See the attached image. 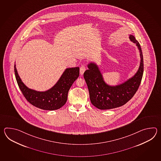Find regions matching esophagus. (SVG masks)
<instances>
[{
  "label": "esophagus",
  "instance_id": "34e87169",
  "mask_svg": "<svg viewBox=\"0 0 161 161\" xmlns=\"http://www.w3.org/2000/svg\"><path fill=\"white\" fill-rule=\"evenodd\" d=\"M86 69V67L85 65H81V67H80V74L81 75H83V73L85 71Z\"/></svg>",
  "mask_w": 161,
  "mask_h": 161
}]
</instances>
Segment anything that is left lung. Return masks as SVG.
I'll return each instance as SVG.
<instances>
[{
	"mask_svg": "<svg viewBox=\"0 0 161 161\" xmlns=\"http://www.w3.org/2000/svg\"><path fill=\"white\" fill-rule=\"evenodd\" d=\"M130 39L136 45L140 56V66L130 79L119 85H108L103 79L98 67L94 63L89 64V69L84 72L83 76L89 89L90 101L99 109H111L123 106L134 97L140 86L143 74V53L139 42L134 36L130 35Z\"/></svg>",
	"mask_w": 161,
	"mask_h": 161,
	"instance_id": "1",
	"label": "left lung"
}]
</instances>
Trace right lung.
<instances>
[{
  "label": "right lung",
  "instance_id": "add662e5",
  "mask_svg": "<svg viewBox=\"0 0 161 161\" xmlns=\"http://www.w3.org/2000/svg\"><path fill=\"white\" fill-rule=\"evenodd\" d=\"M14 72L18 85L29 103L41 109L54 110L62 108L67 102L69 90L79 76V67L66 69L55 85L45 92L28 88L18 75L15 64Z\"/></svg>",
  "mask_w": 161,
  "mask_h": 161
}]
</instances>
